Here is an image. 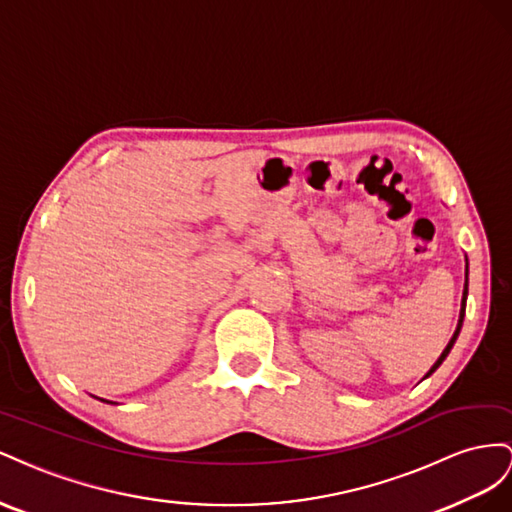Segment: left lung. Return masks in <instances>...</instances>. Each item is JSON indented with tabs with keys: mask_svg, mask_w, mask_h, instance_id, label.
<instances>
[{
	"mask_svg": "<svg viewBox=\"0 0 512 512\" xmlns=\"http://www.w3.org/2000/svg\"><path fill=\"white\" fill-rule=\"evenodd\" d=\"M467 272H470V270H467V257H465V285H463V298H461V311H459V321H457V330H455V334H452V339L448 341V345H446V349H444V352H442V356L440 358H437L435 360V364H433V367L429 369V373L425 375V377H429L437 367H440V364L446 360V356L450 354V349H452V345H455V341H457V337H459V332H461V326H463V317H465V302H467Z\"/></svg>",
	"mask_w": 512,
	"mask_h": 512,
	"instance_id": "1",
	"label": "left lung"
}]
</instances>
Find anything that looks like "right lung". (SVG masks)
I'll return each mask as SVG.
<instances>
[{
    "label": "right lung",
    "instance_id": "add662e5",
    "mask_svg": "<svg viewBox=\"0 0 512 512\" xmlns=\"http://www.w3.org/2000/svg\"><path fill=\"white\" fill-rule=\"evenodd\" d=\"M100 401H105V403H113V401H107V399H100Z\"/></svg>",
    "mask_w": 512,
    "mask_h": 512
}]
</instances>
